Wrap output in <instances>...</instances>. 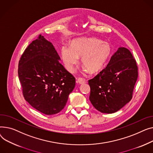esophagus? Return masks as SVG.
<instances>
[{"label":"esophagus","instance_id":"34e87169","mask_svg":"<svg viewBox=\"0 0 153 153\" xmlns=\"http://www.w3.org/2000/svg\"><path fill=\"white\" fill-rule=\"evenodd\" d=\"M86 82V81L85 79L82 78H78L76 80V83L78 84H83Z\"/></svg>","mask_w":153,"mask_h":153}]
</instances>
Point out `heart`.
<instances>
[{
	"mask_svg": "<svg viewBox=\"0 0 153 153\" xmlns=\"http://www.w3.org/2000/svg\"><path fill=\"white\" fill-rule=\"evenodd\" d=\"M111 53L110 45L96 38H79L71 42V48L64 46L62 58L66 68L74 72L79 59L90 74H97L102 70Z\"/></svg>",
	"mask_w": 153,
	"mask_h": 153,
	"instance_id": "1",
	"label": "heart"
}]
</instances>
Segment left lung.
I'll return each instance as SVG.
<instances>
[{
	"instance_id": "8db88e82",
	"label": "left lung",
	"mask_w": 153,
	"mask_h": 153,
	"mask_svg": "<svg viewBox=\"0 0 153 153\" xmlns=\"http://www.w3.org/2000/svg\"><path fill=\"white\" fill-rule=\"evenodd\" d=\"M138 75L137 62L130 51L119 48L107 67L88 80L89 101L102 113L118 111L131 100Z\"/></svg>"
}]
</instances>
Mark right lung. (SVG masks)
Listing matches in <instances>:
<instances>
[{"mask_svg": "<svg viewBox=\"0 0 153 153\" xmlns=\"http://www.w3.org/2000/svg\"><path fill=\"white\" fill-rule=\"evenodd\" d=\"M52 44L39 34L25 50L18 74L25 100L37 111L52 115L64 108L75 78L59 62Z\"/></svg>", "mask_w": 153, "mask_h": 153, "instance_id": "add662e5", "label": "right lung"}]
</instances>
